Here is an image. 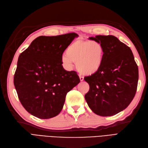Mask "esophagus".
<instances>
[{
  "instance_id": "obj_1",
  "label": "esophagus",
  "mask_w": 148,
  "mask_h": 148,
  "mask_svg": "<svg viewBox=\"0 0 148 148\" xmlns=\"http://www.w3.org/2000/svg\"><path fill=\"white\" fill-rule=\"evenodd\" d=\"M80 80L81 82L84 81V78L83 77H82V76H80Z\"/></svg>"
}]
</instances>
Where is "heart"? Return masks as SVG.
<instances>
[{"label": "heart", "mask_w": 148, "mask_h": 148, "mask_svg": "<svg viewBox=\"0 0 148 148\" xmlns=\"http://www.w3.org/2000/svg\"><path fill=\"white\" fill-rule=\"evenodd\" d=\"M105 49L100 42L78 39L68 47L62 62L68 70L76 63L77 70L82 75H92L101 68L105 58Z\"/></svg>", "instance_id": "1"}]
</instances>
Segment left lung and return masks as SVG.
Wrapping results in <instances>:
<instances>
[{"instance_id": "obj_1", "label": "left lung", "mask_w": 148, "mask_h": 148, "mask_svg": "<svg viewBox=\"0 0 148 148\" xmlns=\"http://www.w3.org/2000/svg\"><path fill=\"white\" fill-rule=\"evenodd\" d=\"M90 39L100 42L105 49L101 68L84 80L90 86L85 98L90 109L100 116H112L124 110L135 96L138 67L131 49L112 35Z\"/></svg>"}]
</instances>
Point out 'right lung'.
Masks as SVG:
<instances>
[{"mask_svg": "<svg viewBox=\"0 0 148 148\" xmlns=\"http://www.w3.org/2000/svg\"><path fill=\"white\" fill-rule=\"evenodd\" d=\"M75 32L56 36H41L19 56L14 84L18 97L29 113L50 119L62 111L66 93L80 83L76 71L63 67L62 55Z\"/></svg>", "mask_w": 148, "mask_h": 148, "instance_id": "obj_1", "label": "right lung"}]
</instances>
